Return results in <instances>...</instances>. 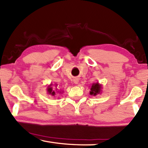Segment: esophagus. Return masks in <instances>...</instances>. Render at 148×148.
<instances>
[{
	"label": "esophagus",
	"instance_id": "34e87169",
	"mask_svg": "<svg viewBox=\"0 0 148 148\" xmlns=\"http://www.w3.org/2000/svg\"><path fill=\"white\" fill-rule=\"evenodd\" d=\"M78 81H79L78 78H75V79H74V84H77V83H78Z\"/></svg>",
	"mask_w": 148,
	"mask_h": 148
}]
</instances>
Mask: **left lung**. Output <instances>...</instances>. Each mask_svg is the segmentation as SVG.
<instances>
[{"mask_svg": "<svg viewBox=\"0 0 148 148\" xmlns=\"http://www.w3.org/2000/svg\"><path fill=\"white\" fill-rule=\"evenodd\" d=\"M101 87L98 83L93 84L91 86V91H90V95H96L97 94H99L100 91H101Z\"/></svg>", "mask_w": 148, "mask_h": 148, "instance_id": "1", "label": "left lung"}]
</instances>
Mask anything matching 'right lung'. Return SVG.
<instances>
[{
    "label": "right lung",
    "instance_id": "right-lung-1",
    "mask_svg": "<svg viewBox=\"0 0 148 148\" xmlns=\"http://www.w3.org/2000/svg\"><path fill=\"white\" fill-rule=\"evenodd\" d=\"M52 90H53V89H52V87H49L48 89H47V91L49 92V94H51V95H56V92L52 91Z\"/></svg>",
    "mask_w": 148,
    "mask_h": 148
}]
</instances>
